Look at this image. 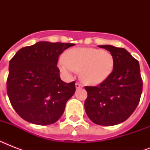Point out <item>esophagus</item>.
<instances>
[{
	"label": "esophagus",
	"mask_w": 150,
	"mask_h": 150,
	"mask_svg": "<svg viewBox=\"0 0 150 150\" xmlns=\"http://www.w3.org/2000/svg\"><path fill=\"white\" fill-rule=\"evenodd\" d=\"M82 83H80V82H76L75 83V87H76V89H80V88H82Z\"/></svg>",
	"instance_id": "obj_1"
}]
</instances>
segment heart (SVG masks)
<instances>
[{"instance_id":"b5f03b06","label":"heart","mask_w":150,"mask_h":150,"mask_svg":"<svg viewBox=\"0 0 150 150\" xmlns=\"http://www.w3.org/2000/svg\"><path fill=\"white\" fill-rule=\"evenodd\" d=\"M61 71L70 75L81 71V79L89 85L103 82L111 74L114 65V57L109 51L95 48H75L68 51V57L59 59Z\"/></svg>"}]
</instances>
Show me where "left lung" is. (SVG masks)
I'll use <instances>...</instances> for the list:
<instances>
[{"label":"left lung","mask_w":150,"mask_h":150,"mask_svg":"<svg viewBox=\"0 0 150 150\" xmlns=\"http://www.w3.org/2000/svg\"><path fill=\"white\" fill-rule=\"evenodd\" d=\"M99 47L113 55L114 69L99 86L85 87L88 93L85 110L93 123L115 125L126 121L139 103L142 92L139 63L124 48Z\"/></svg>","instance_id":"obj_1"}]
</instances>
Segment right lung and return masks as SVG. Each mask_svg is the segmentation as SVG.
I'll list each match as a JSON object with an SVG mask.
<instances>
[{
  "mask_svg": "<svg viewBox=\"0 0 150 150\" xmlns=\"http://www.w3.org/2000/svg\"><path fill=\"white\" fill-rule=\"evenodd\" d=\"M75 44L38 42L20 49L9 62L7 93L25 121L39 125L56 122L75 92V82L60 78L59 55Z\"/></svg>",
  "mask_w": 150,
  "mask_h": 150,
  "instance_id": "right-lung-1",
  "label": "right lung"
}]
</instances>
